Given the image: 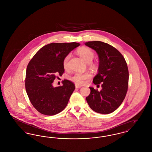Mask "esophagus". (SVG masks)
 <instances>
[{"instance_id": "1", "label": "esophagus", "mask_w": 152, "mask_h": 152, "mask_svg": "<svg viewBox=\"0 0 152 152\" xmlns=\"http://www.w3.org/2000/svg\"><path fill=\"white\" fill-rule=\"evenodd\" d=\"M75 87H76V88H81V86H79V85H77V84H76L75 85Z\"/></svg>"}]
</instances>
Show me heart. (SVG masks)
I'll list each match as a JSON object with an SVG mask.
<instances>
[{"mask_svg":"<svg viewBox=\"0 0 152 152\" xmlns=\"http://www.w3.org/2000/svg\"><path fill=\"white\" fill-rule=\"evenodd\" d=\"M77 53L79 55L80 58L87 63H91L94 58V51L91 49L86 47H83L79 48L77 50ZM70 55L68 54L65 56L63 60V65L64 69H66L68 68V61ZM91 77V75L89 73H76L69 77V80L77 85L82 86L84 85L86 83V80L90 79Z\"/></svg>","mask_w":152,"mask_h":152,"instance_id":"b5f03b06","label":"heart"}]
</instances>
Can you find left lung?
Instances as JSON below:
<instances>
[{"label":"left lung","instance_id":"1","mask_svg":"<svg viewBox=\"0 0 152 152\" xmlns=\"http://www.w3.org/2000/svg\"><path fill=\"white\" fill-rule=\"evenodd\" d=\"M85 45L94 50L98 55V73L93 83H101L100 91L89 87L91 93L87 102L94 112L109 114L118 108L124 101L128 87L129 72L121 53L115 47L100 41L88 42Z\"/></svg>","mask_w":152,"mask_h":152}]
</instances>
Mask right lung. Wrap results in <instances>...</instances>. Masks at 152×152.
<instances>
[{
  "label": "right lung",
  "mask_w": 152,
  "mask_h": 152,
  "mask_svg": "<svg viewBox=\"0 0 152 152\" xmlns=\"http://www.w3.org/2000/svg\"><path fill=\"white\" fill-rule=\"evenodd\" d=\"M80 44L52 43L40 48L27 65L25 86L27 95L36 110L45 115L52 116L64 110L75 89L69 80L63 86L54 87L56 75L64 72L63 61L65 56Z\"/></svg>",
  "instance_id": "obj_1"
}]
</instances>
